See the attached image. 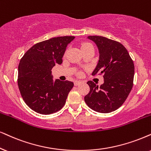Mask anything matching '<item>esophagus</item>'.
I'll list each match as a JSON object with an SVG mask.
<instances>
[{"mask_svg":"<svg viewBox=\"0 0 151 151\" xmlns=\"http://www.w3.org/2000/svg\"><path fill=\"white\" fill-rule=\"evenodd\" d=\"M81 83L82 82L81 81H78V80H77V81H74V86H78V85L81 84Z\"/></svg>","mask_w":151,"mask_h":151,"instance_id":"obj_1","label":"esophagus"}]
</instances>
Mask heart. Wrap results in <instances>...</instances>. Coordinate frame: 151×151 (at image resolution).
I'll return each mask as SVG.
<instances>
[{"mask_svg": "<svg viewBox=\"0 0 151 151\" xmlns=\"http://www.w3.org/2000/svg\"><path fill=\"white\" fill-rule=\"evenodd\" d=\"M91 46H92V45H91V43L83 42V43H82L81 45V49L82 50V49H84L86 48H87V47H91Z\"/></svg>", "mask_w": 151, "mask_h": 151, "instance_id": "1", "label": "heart"}]
</instances>
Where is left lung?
<instances>
[{"label": "left lung", "instance_id": "1", "mask_svg": "<svg viewBox=\"0 0 151 151\" xmlns=\"http://www.w3.org/2000/svg\"><path fill=\"white\" fill-rule=\"evenodd\" d=\"M96 44L99 60L92 75L103 74L104 83L98 88L87 82L90 92L84 97L90 108L100 113H110L121 106L133 86L134 65L128 51L118 42L102 36H88Z\"/></svg>", "mask_w": 151, "mask_h": 151}]
</instances>
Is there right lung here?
I'll use <instances>...</instances> for the list:
<instances>
[{
  "label": "right lung",
  "instance_id": "1",
  "mask_svg": "<svg viewBox=\"0 0 151 151\" xmlns=\"http://www.w3.org/2000/svg\"><path fill=\"white\" fill-rule=\"evenodd\" d=\"M74 36L53 37L35 44L24 53L18 67V86L23 100L37 113L48 115L63 107L72 81H53L51 69L60 65Z\"/></svg>",
  "mask_w": 151,
  "mask_h": 151
}]
</instances>
